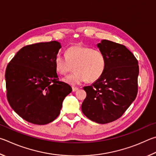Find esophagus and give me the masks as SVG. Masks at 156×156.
<instances>
[{
	"label": "esophagus",
	"mask_w": 156,
	"mask_h": 156,
	"mask_svg": "<svg viewBox=\"0 0 156 156\" xmlns=\"http://www.w3.org/2000/svg\"><path fill=\"white\" fill-rule=\"evenodd\" d=\"M78 90H79V88H77V87H73V92L77 91Z\"/></svg>",
	"instance_id": "1"
}]
</instances>
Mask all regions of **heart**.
<instances>
[{"mask_svg":"<svg viewBox=\"0 0 156 156\" xmlns=\"http://www.w3.org/2000/svg\"><path fill=\"white\" fill-rule=\"evenodd\" d=\"M74 65L75 72L64 79L66 83L76 86L86 80L94 82L104 73L106 57L99 49L76 45L67 49L66 56L58 54L55 58V66L60 75L67 74Z\"/></svg>","mask_w":156,"mask_h":156,"instance_id":"b5f03b06","label":"heart"}]
</instances>
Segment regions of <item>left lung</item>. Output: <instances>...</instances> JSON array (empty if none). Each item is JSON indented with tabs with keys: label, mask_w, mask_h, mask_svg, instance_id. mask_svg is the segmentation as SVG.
I'll return each instance as SVG.
<instances>
[{
	"label": "left lung",
	"mask_w": 156,
	"mask_h": 156,
	"mask_svg": "<svg viewBox=\"0 0 156 156\" xmlns=\"http://www.w3.org/2000/svg\"><path fill=\"white\" fill-rule=\"evenodd\" d=\"M97 46L105 55V70L92 85L83 88L87 95L81 110L91 121L105 124L122 116L135 100L139 66L124 45L103 40Z\"/></svg>",
	"instance_id": "8db88e82"
}]
</instances>
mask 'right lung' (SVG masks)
I'll return each instance as SVG.
<instances>
[{
    "mask_svg": "<svg viewBox=\"0 0 156 156\" xmlns=\"http://www.w3.org/2000/svg\"><path fill=\"white\" fill-rule=\"evenodd\" d=\"M59 42L27 45L17 52L5 71L7 98L21 118L46 125L59 116L64 98L72 88L59 81L55 58Z\"/></svg>",
    "mask_w": 156,
    "mask_h": 156,
    "instance_id": "1",
    "label": "right lung"
}]
</instances>
